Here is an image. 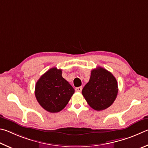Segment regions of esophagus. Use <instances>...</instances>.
Returning <instances> with one entry per match:
<instances>
[{"label": "esophagus", "mask_w": 148, "mask_h": 148, "mask_svg": "<svg viewBox=\"0 0 148 148\" xmlns=\"http://www.w3.org/2000/svg\"><path fill=\"white\" fill-rule=\"evenodd\" d=\"M82 86H80V87H77V88H76L75 90H76L77 92H81V91H82Z\"/></svg>", "instance_id": "34e87169"}]
</instances>
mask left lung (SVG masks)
Masks as SVG:
<instances>
[{
	"mask_svg": "<svg viewBox=\"0 0 148 148\" xmlns=\"http://www.w3.org/2000/svg\"><path fill=\"white\" fill-rule=\"evenodd\" d=\"M118 92V82L114 76L107 69L98 67L92 70L89 82L82 94L93 109L99 111L112 105Z\"/></svg>",
	"mask_w": 148,
	"mask_h": 148,
	"instance_id": "obj_1",
	"label": "left lung"
}]
</instances>
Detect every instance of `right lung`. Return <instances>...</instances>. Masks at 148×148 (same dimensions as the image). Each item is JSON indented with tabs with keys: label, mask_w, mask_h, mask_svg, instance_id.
Listing matches in <instances>:
<instances>
[{
	"label": "right lung",
	"mask_w": 148,
	"mask_h": 148,
	"mask_svg": "<svg viewBox=\"0 0 148 148\" xmlns=\"http://www.w3.org/2000/svg\"><path fill=\"white\" fill-rule=\"evenodd\" d=\"M75 90L62 76V69L51 68L36 82L35 95L41 107L51 113L64 109Z\"/></svg>",
	"instance_id": "1"
}]
</instances>
